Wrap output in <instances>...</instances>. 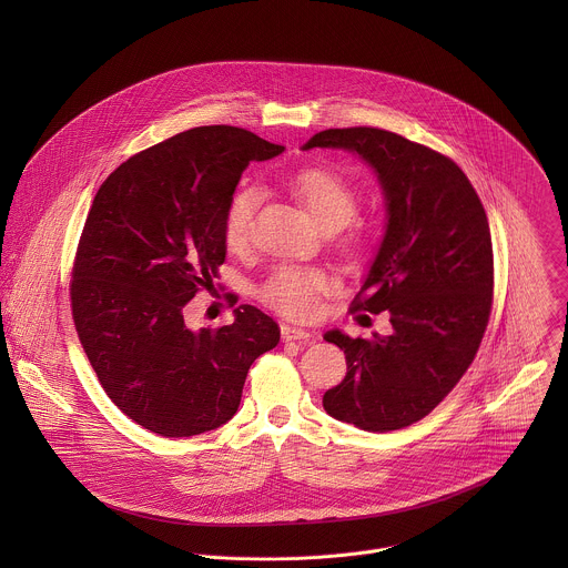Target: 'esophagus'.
Returning a JSON list of instances; mask_svg holds the SVG:
<instances>
[{"instance_id": "esophagus-1", "label": "esophagus", "mask_w": 568, "mask_h": 568, "mask_svg": "<svg viewBox=\"0 0 568 568\" xmlns=\"http://www.w3.org/2000/svg\"><path fill=\"white\" fill-rule=\"evenodd\" d=\"M313 334L308 329L295 327V325H282V338L284 341H308Z\"/></svg>"}]
</instances>
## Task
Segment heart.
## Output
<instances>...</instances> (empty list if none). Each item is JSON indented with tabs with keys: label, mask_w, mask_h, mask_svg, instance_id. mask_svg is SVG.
<instances>
[{
	"label": "heart",
	"mask_w": 568,
	"mask_h": 568,
	"mask_svg": "<svg viewBox=\"0 0 568 568\" xmlns=\"http://www.w3.org/2000/svg\"><path fill=\"white\" fill-rule=\"evenodd\" d=\"M291 187L322 227L338 230L354 216V210H356L354 192L345 183V179L332 170H325V168L302 170L293 176ZM257 199L260 194L255 187H241L232 196L225 210V223H223L227 246L236 248L246 241ZM327 284L329 280L320 268L282 264L268 275L260 295L271 308L280 311L282 315L293 320H306L317 311L320 295L327 288Z\"/></svg>",
	"instance_id": "heart-1"
}]
</instances>
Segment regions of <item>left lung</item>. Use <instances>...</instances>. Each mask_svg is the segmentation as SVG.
Here are the masks:
<instances>
[{
  "instance_id": "obj_1",
  "label": "left lung",
  "mask_w": 568,
  "mask_h": 568,
  "mask_svg": "<svg viewBox=\"0 0 568 568\" xmlns=\"http://www.w3.org/2000/svg\"><path fill=\"white\" fill-rule=\"evenodd\" d=\"M341 149L367 163L385 196V234L354 311L389 313L392 334L352 338L327 329L347 374L324 408L369 433L428 415L466 374L486 332L494 262L486 210L462 168L403 135L327 129L302 151Z\"/></svg>"
}]
</instances>
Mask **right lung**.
<instances>
[{
  "label": "right lung",
  "instance_id": "add662e5",
  "mask_svg": "<svg viewBox=\"0 0 568 568\" xmlns=\"http://www.w3.org/2000/svg\"><path fill=\"white\" fill-rule=\"evenodd\" d=\"M284 146L236 126H199L115 168L100 185L74 262L72 313L84 354L124 415L163 437L230 422L277 324L239 306L234 324L190 329L185 304L225 262V210L248 162Z\"/></svg>",
  "mask_w": 568,
  "mask_h": 568
}]
</instances>
